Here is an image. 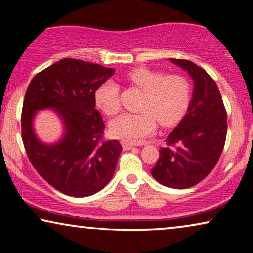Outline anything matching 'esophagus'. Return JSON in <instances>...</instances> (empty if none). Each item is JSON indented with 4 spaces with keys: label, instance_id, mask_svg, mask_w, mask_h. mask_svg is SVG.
<instances>
[{
    "label": "esophagus",
    "instance_id": "34e87169",
    "mask_svg": "<svg viewBox=\"0 0 253 253\" xmlns=\"http://www.w3.org/2000/svg\"><path fill=\"white\" fill-rule=\"evenodd\" d=\"M122 146H123V150H131V148L133 147V145L132 144H130V143H126V141H123L122 143Z\"/></svg>",
    "mask_w": 253,
    "mask_h": 253
}]
</instances>
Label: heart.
<instances>
[{
    "label": "heart",
    "mask_w": 253,
    "mask_h": 253,
    "mask_svg": "<svg viewBox=\"0 0 253 253\" xmlns=\"http://www.w3.org/2000/svg\"><path fill=\"white\" fill-rule=\"evenodd\" d=\"M127 81L141 91L140 113H126L109 124L110 133L126 143H140L157 130V119L162 126H172L184 116L191 101V86L179 75L165 76L147 68H136L127 74ZM95 103L107 115L121 108L120 86L107 81L95 91Z\"/></svg>",
    "instance_id": "heart-1"
}]
</instances>
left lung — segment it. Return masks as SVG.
Masks as SVG:
<instances>
[{
	"label": "left lung",
	"mask_w": 253,
	"mask_h": 253,
	"mask_svg": "<svg viewBox=\"0 0 253 253\" xmlns=\"http://www.w3.org/2000/svg\"><path fill=\"white\" fill-rule=\"evenodd\" d=\"M193 81L188 113L159 151L151 174L160 184L188 189L212 171L222 153L227 136V112L216 83L198 65L188 60L169 58Z\"/></svg>",
	"instance_id": "1"
}]
</instances>
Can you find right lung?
<instances>
[{
	"instance_id": "obj_1",
	"label": "right lung",
	"mask_w": 253,
	"mask_h": 253,
	"mask_svg": "<svg viewBox=\"0 0 253 253\" xmlns=\"http://www.w3.org/2000/svg\"><path fill=\"white\" fill-rule=\"evenodd\" d=\"M115 74L112 68L63 58L34 76L22 112V138L31 164L44 181L71 197H87L108 184L122 146L101 140L105 124L95 109V91ZM58 114L64 133L55 143L40 141L34 119L41 110Z\"/></svg>"
}]
</instances>
